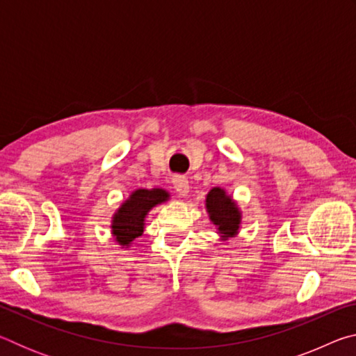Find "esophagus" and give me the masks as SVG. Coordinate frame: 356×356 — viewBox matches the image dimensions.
<instances>
[{
	"label": "esophagus",
	"mask_w": 356,
	"mask_h": 356,
	"mask_svg": "<svg viewBox=\"0 0 356 356\" xmlns=\"http://www.w3.org/2000/svg\"><path fill=\"white\" fill-rule=\"evenodd\" d=\"M172 185H174V190L179 196H186L190 191V185H188V179L185 176H174L172 177Z\"/></svg>",
	"instance_id": "34e87169"
}]
</instances>
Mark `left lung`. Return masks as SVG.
I'll use <instances>...</instances> for the list:
<instances>
[{
  "mask_svg": "<svg viewBox=\"0 0 356 356\" xmlns=\"http://www.w3.org/2000/svg\"><path fill=\"white\" fill-rule=\"evenodd\" d=\"M206 207L210 215V220L218 227L222 237L227 238L232 237L234 234H237L242 215H240V210L237 209L236 202L231 200V196L226 195L225 190H210L206 200Z\"/></svg>",
  "mask_w": 356,
  "mask_h": 356,
  "instance_id": "8db88e82",
  "label": "left lung"
}]
</instances>
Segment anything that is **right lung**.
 I'll return each instance as SVG.
<instances>
[{"instance_id": "right-lung-1", "label": "right lung", "mask_w": 356, "mask_h": 356, "mask_svg": "<svg viewBox=\"0 0 356 356\" xmlns=\"http://www.w3.org/2000/svg\"><path fill=\"white\" fill-rule=\"evenodd\" d=\"M168 193L161 188L136 190L125 201L113 216V236L122 246H129L136 237H140L144 229V218L156 204L168 200Z\"/></svg>"}]
</instances>
